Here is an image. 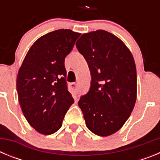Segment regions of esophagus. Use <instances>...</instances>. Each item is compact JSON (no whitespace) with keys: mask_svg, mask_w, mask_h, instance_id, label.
Returning a JSON list of instances; mask_svg holds the SVG:
<instances>
[{"mask_svg":"<svg viewBox=\"0 0 160 160\" xmlns=\"http://www.w3.org/2000/svg\"><path fill=\"white\" fill-rule=\"evenodd\" d=\"M70 87L73 89V90L76 91V90H77V83H76V82L70 83Z\"/></svg>","mask_w":160,"mask_h":160,"instance_id":"34e87169","label":"esophagus"}]
</instances>
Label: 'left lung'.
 <instances>
[{"label":"left lung","instance_id":"1","mask_svg":"<svg viewBox=\"0 0 160 160\" xmlns=\"http://www.w3.org/2000/svg\"><path fill=\"white\" fill-rule=\"evenodd\" d=\"M88 63L91 84L78 106L87 128L108 136L122 128L131 115L137 97L134 58L122 40L105 30L83 33L76 42Z\"/></svg>","mask_w":160,"mask_h":160}]
</instances>
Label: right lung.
I'll use <instances>...</instances> for the list:
<instances>
[{"instance_id":"obj_1","label":"right lung","mask_w":160,"mask_h":160,"mask_svg":"<svg viewBox=\"0 0 160 160\" xmlns=\"http://www.w3.org/2000/svg\"><path fill=\"white\" fill-rule=\"evenodd\" d=\"M79 36L70 29L43 35L32 44L18 70L20 106L31 127L42 135L60 129L73 103L67 89L64 62Z\"/></svg>"}]
</instances>
